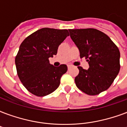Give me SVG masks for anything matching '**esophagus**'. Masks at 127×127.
<instances>
[{"label":"esophagus","instance_id":"esophagus-1","mask_svg":"<svg viewBox=\"0 0 127 127\" xmlns=\"http://www.w3.org/2000/svg\"><path fill=\"white\" fill-rule=\"evenodd\" d=\"M71 68H72V66H71V65H68V70H69V69H70Z\"/></svg>","mask_w":127,"mask_h":127}]
</instances>
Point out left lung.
<instances>
[{
    "instance_id": "obj_1",
    "label": "left lung",
    "mask_w": 127,
    "mask_h": 127,
    "mask_svg": "<svg viewBox=\"0 0 127 127\" xmlns=\"http://www.w3.org/2000/svg\"><path fill=\"white\" fill-rule=\"evenodd\" d=\"M72 41L78 47L80 57H85L89 68L78 66L76 87L89 95H96L111 87L120 70V52L104 32L95 29H69Z\"/></svg>"
}]
</instances>
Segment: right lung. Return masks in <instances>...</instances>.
Returning <instances> with one entry per match:
<instances>
[{
    "label": "right lung",
    "mask_w": 127,
    "mask_h": 127,
    "mask_svg": "<svg viewBox=\"0 0 127 127\" xmlns=\"http://www.w3.org/2000/svg\"><path fill=\"white\" fill-rule=\"evenodd\" d=\"M68 36L66 29L43 28L27 36L15 58L18 78L31 93L44 96L52 93L67 71L66 64L55 67L48 59L56 55L60 44Z\"/></svg>",
    "instance_id": "1"
}]
</instances>
